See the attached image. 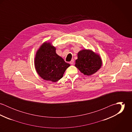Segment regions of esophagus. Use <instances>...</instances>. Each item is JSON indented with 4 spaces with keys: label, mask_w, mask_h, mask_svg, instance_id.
I'll return each mask as SVG.
<instances>
[{
    "label": "esophagus",
    "mask_w": 132,
    "mask_h": 132,
    "mask_svg": "<svg viewBox=\"0 0 132 132\" xmlns=\"http://www.w3.org/2000/svg\"><path fill=\"white\" fill-rule=\"evenodd\" d=\"M70 63L71 64H73L74 63V59H72L71 61H70Z\"/></svg>",
    "instance_id": "34e87169"
}]
</instances>
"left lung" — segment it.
<instances>
[{"instance_id": "1", "label": "left lung", "mask_w": 132, "mask_h": 132, "mask_svg": "<svg viewBox=\"0 0 132 132\" xmlns=\"http://www.w3.org/2000/svg\"><path fill=\"white\" fill-rule=\"evenodd\" d=\"M102 65L100 56L92 51L83 50L78 53L75 67L85 75L90 76L96 72Z\"/></svg>"}]
</instances>
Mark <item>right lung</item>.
Here are the masks:
<instances>
[{"mask_svg": "<svg viewBox=\"0 0 132 132\" xmlns=\"http://www.w3.org/2000/svg\"><path fill=\"white\" fill-rule=\"evenodd\" d=\"M51 44L45 43L38 49L35 58V67L38 74L45 80L56 82L63 76L70 64L55 52Z\"/></svg>", "mask_w": 132, "mask_h": 132, "instance_id": "add662e5", "label": "right lung"}]
</instances>
